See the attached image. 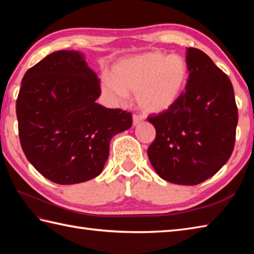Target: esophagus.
<instances>
[{
	"label": "esophagus",
	"mask_w": 254,
	"mask_h": 254,
	"mask_svg": "<svg viewBox=\"0 0 254 254\" xmlns=\"http://www.w3.org/2000/svg\"><path fill=\"white\" fill-rule=\"evenodd\" d=\"M144 120V117L141 115H133V124L134 126H137V124L141 123Z\"/></svg>",
	"instance_id": "obj_1"
}]
</instances>
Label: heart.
<instances>
[{"mask_svg":"<svg viewBox=\"0 0 254 254\" xmlns=\"http://www.w3.org/2000/svg\"><path fill=\"white\" fill-rule=\"evenodd\" d=\"M189 72L179 56L146 52L124 58L101 78V93L110 105H122L135 93L145 112L161 113L176 105L186 88Z\"/></svg>","mask_w":254,"mask_h":254,"instance_id":"1","label":"heart"}]
</instances>
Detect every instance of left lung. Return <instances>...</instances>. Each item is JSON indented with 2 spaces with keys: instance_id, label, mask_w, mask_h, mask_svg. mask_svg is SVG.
I'll use <instances>...</instances> for the list:
<instances>
[{
  "instance_id": "obj_1",
  "label": "left lung",
  "mask_w": 254,
  "mask_h": 254,
  "mask_svg": "<svg viewBox=\"0 0 254 254\" xmlns=\"http://www.w3.org/2000/svg\"><path fill=\"white\" fill-rule=\"evenodd\" d=\"M186 91L169 110L147 120L156 137L148 158L160 178L195 186L213 177L233 154L238 108L229 77L207 55L188 48Z\"/></svg>"
}]
</instances>
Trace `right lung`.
I'll return each mask as SVG.
<instances>
[{
  "instance_id": "1",
  "label": "right lung",
  "mask_w": 254,
  "mask_h": 254,
  "mask_svg": "<svg viewBox=\"0 0 254 254\" xmlns=\"http://www.w3.org/2000/svg\"><path fill=\"white\" fill-rule=\"evenodd\" d=\"M97 75L78 52H53L30 67L16 100L23 152L40 174L58 185H75L101 174L116 134L130 128L132 113L96 99Z\"/></svg>"
}]
</instances>
